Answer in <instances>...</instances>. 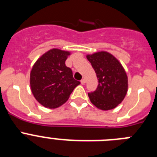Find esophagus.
<instances>
[{
  "label": "esophagus",
  "instance_id": "1",
  "mask_svg": "<svg viewBox=\"0 0 157 157\" xmlns=\"http://www.w3.org/2000/svg\"><path fill=\"white\" fill-rule=\"evenodd\" d=\"M85 83H86V79L85 78H82V79L81 80V84L82 85H84Z\"/></svg>",
  "mask_w": 157,
  "mask_h": 157
}]
</instances>
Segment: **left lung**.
<instances>
[{
  "instance_id": "left-lung-1",
  "label": "left lung",
  "mask_w": 157,
  "mask_h": 157,
  "mask_svg": "<svg viewBox=\"0 0 157 157\" xmlns=\"http://www.w3.org/2000/svg\"><path fill=\"white\" fill-rule=\"evenodd\" d=\"M86 58L98 78L97 90L88 94L91 103L104 111L115 109L124 99L128 88L123 67L114 56L105 51L87 55Z\"/></svg>"
}]
</instances>
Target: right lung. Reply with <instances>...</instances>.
<instances>
[{
	"mask_svg": "<svg viewBox=\"0 0 157 157\" xmlns=\"http://www.w3.org/2000/svg\"><path fill=\"white\" fill-rule=\"evenodd\" d=\"M69 55L67 51L52 48L43 54L32 67L30 78L32 94L45 108L61 106L80 84L73 78L71 69L65 65Z\"/></svg>",
	"mask_w": 157,
	"mask_h": 157,
	"instance_id": "add662e5",
	"label": "right lung"
}]
</instances>
